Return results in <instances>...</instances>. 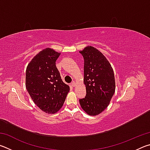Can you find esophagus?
Here are the masks:
<instances>
[{"instance_id": "1", "label": "esophagus", "mask_w": 150, "mask_h": 150, "mask_svg": "<svg viewBox=\"0 0 150 150\" xmlns=\"http://www.w3.org/2000/svg\"><path fill=\"white\" fill-rule=\"evenodd\" d=\"M75 85H76L75 82V81H73V82L71 83V86H72V87H75Z\"/></svg>"}]
</instances>
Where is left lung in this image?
<instances>
[{"instance_id":"obj_1","label":"left lung","mask_w":150,"mask_h":150,"mask_svg":"<svg viewBox=\"0 0 150 150\" xmlns=\"http://www.w3.org/2000/svg\"><path fill=\"white\" fill-rule=\"evenodd\" d=\"M84 58L86 96L79 99L81 108L91 116L99 115L107 108L115 92L112 68L100 51L87 46L80 51Z\"/></svg>"}]
</instances>
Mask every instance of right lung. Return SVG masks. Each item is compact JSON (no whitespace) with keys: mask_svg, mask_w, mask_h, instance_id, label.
Listing matches in <instances>:
<instances>
[{"mask_svg":"<svg viewBox=\"0 0 150 150\" xmlns=\"http://www.w3.org/2000/svg\"><path fill=\"white\" fill-rule=\"evenodd\" d=\"M59 55L47 47L35 55L26 68L28 92L39 108L48 114L56 113L62 107L69 91L55 65Z\"/></svg>","mask_w":150,"mask_h":150,"instance_id":"1","label":"right lung"}]
</instances>
